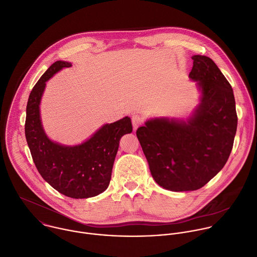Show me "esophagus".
I'll return each instance as SVG.
<instances>
[{
    "instance_id": "obj_1",
    "label": "esophagus",
    "mask_w": 257,
    "mask_h": 257,
    "mask_svg": "<svg viewBox=\"0 0 257 257\" xmlns=\"http://www.w3.org/2000/svg\"><path fill=\"white\" fill-rule=\"evenodd\" d=\"M132 122H133V126H134V130L136 131L140 125H142L143 124V122H144V120H143V118L139 115V114H133L132 115Z\"/></svg>"
}]
</instances>
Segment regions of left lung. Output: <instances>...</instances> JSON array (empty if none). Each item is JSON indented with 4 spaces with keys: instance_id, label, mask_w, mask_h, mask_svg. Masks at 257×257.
I'll list each match as a JSON object with an SVG mask.
<instances>
[{
    "instance_id": "obj_1",
    "label": "left lung",
    "mask_w": 257,
    "mask_h": 257,
    "mask_svg": "<svg viewBox=\"0 0 257 257\" xmlns=\"http://www.w3.org/2000/svg\"><path fill=\"white\" fill-rule=\"evenodd\" d=\"M189 78L201 92L186 120L155 117L137 137L158 185L174 192L205 186L225 166L237 130L232 87L214 61L194 55Z\"/></svg>"
}]
</instances>
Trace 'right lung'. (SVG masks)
<instances>
[{
    "instance_id": "add662e5",
    "label": "right lung",
    "mask_w": 257,
    "mask_h": 257,
    "mask_svg": "<svg viewBox=\"0 0 257 257\" xmlns=\"http://www.w3.org/2000/svg\"><path fill=\"white\" fill-rule=\"evenodd\" d=\"M67 61L54 62L33 87L26 108L25 136L35 166L42 178L59 193L74 199L97 196L109 185L119 141L133 132L132 120L125 116L105 123L87 141L64 146L51 141L42 125L40 102L46 81L65 67Z\"/></svg>"
}]
</instances>
